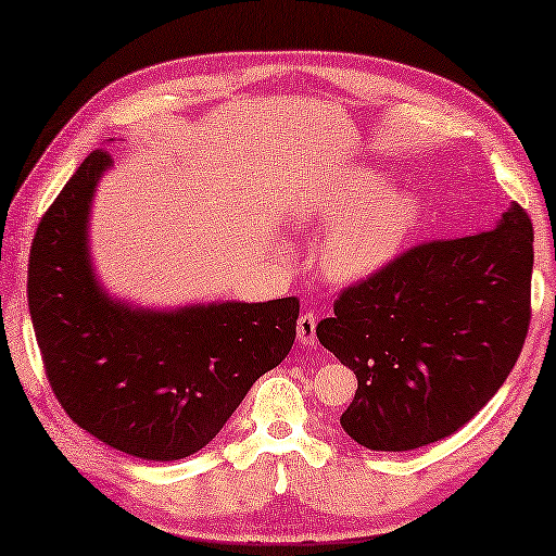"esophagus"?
<instances>
[{"instance_id": "1", "label": "esophagus", "mask_w": 556, "mask_h": 556, "mask_svg": "<svg viewBox=\"0 0 556 556\" xmlns=\"http://www.w3.org/2000/svg\"><path fill=\"white\" fill-rule=\"evenodd\" d=\"M315 327H317V317L315 313H303L298 317V342L305 344V348H315L317 344V334H315Z\"/></svg>"}]
</instances>
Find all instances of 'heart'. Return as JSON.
I'll list each match as a JSON object with an SVG mask.
<instances>
[{
  "label": "heart",
  "instance_id": "1",
  "mask_svg": "<svg viewBox=\"0 0 556 556\" xmlns=\"http://www.w3.org/2000/svg\"><path fill=\"white\" fill-rule=\"evenodd\" d=\"M384 187V177L371 169H357L311 194L300 206L305 222L332 224L327 231L320 266L338 283H357L369 278L402 249L418 222L421 206L402 189Z\"/></svg>",
  "mask_w": 556,
  "mask_h": 556
}]
</instances>
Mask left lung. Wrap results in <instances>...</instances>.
Segmentation results:
<instances>
[{"label":"left lung","mask_w":556,"mask_h":556,"mask_svg":"<svg viewBox=\"0 0 556 556\" xmlns=\"http://www.w3.org/2000/svg\"><path fill=\"white\" fill-rule=\"evenodd\" d=\"M532 222L513 204L493 231L418 243L344 288L317 340L357 375L340 424L369 451L456 433L503 387L530 327Z\"/></svg>","instance_id":"obj_1"}]
</instances>
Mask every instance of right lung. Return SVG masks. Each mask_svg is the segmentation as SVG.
<instances>
[{"instance_id": "add662e5", "label": "right lung", "mask_w": 556, "mask_h": 556, "mask_svg": "<svg viewBox=\"0 0 556 556\" xmlns=\"http://www.w3.org/2000/svg\"><path fill=\"white\" fill-rule=\"evenodd\" d=\"M80 162L41 216L29 253V313L63 412L98 441L142 460H179L224 429L261 375L295 342L298 298L140 311L98 286L88 214L111 167Z\"/></svg>"}]
</instances>
